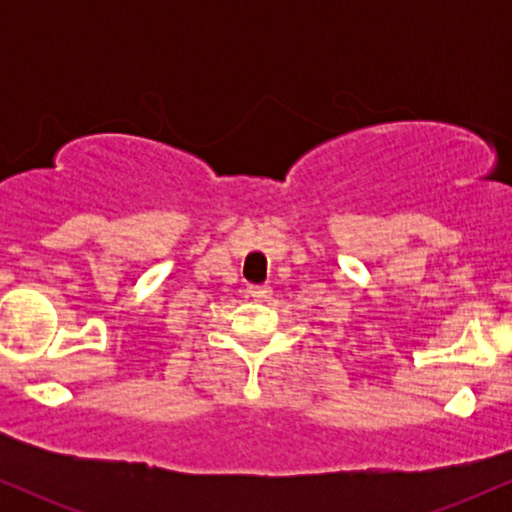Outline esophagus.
I'll return each mask as SVG.
<instances>
[{
    "mask_svg": "<svg viewBox=\"0 0 512 512\" xmlns=\"http://www.w3.org/2000/svg\"><path fill=\"white\" fill-rule=\"evenodd\" d=\"M248 296L252 298V301H264V298L272 296V289H269V286L250 284V286H248Z\"/></svg>",
    "mask_w": 512,
    "mask_h": 512,
    "instance_id": "34e87169",
    "label": "esophagus"
}]
</instances>
